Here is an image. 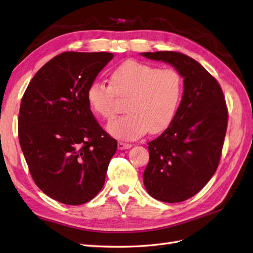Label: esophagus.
Listing matches in <instances>:
<instances>
[{
	"instance_id": "34e87169",
	"label": "esophagus",
	"mask_w": 253,
	"mask_h": 253,
	"mask_svg": "<svg viewBox=\"0 0 253 253\" xmlns=\"http://www.w3.org/2000/svg\"><path fill=\"white\" fill-rule=\"evenodd\" d=\"M131 147H132L131 143H126V142H122V141L118 142V149L119 150H126V149H129Z\"/></svg>"
}]
</instances>
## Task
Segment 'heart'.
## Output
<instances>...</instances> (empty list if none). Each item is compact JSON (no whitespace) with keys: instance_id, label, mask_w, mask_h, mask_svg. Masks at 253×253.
Here are the masks:
<instances>
[{"instance_id":"heart-1","label":"heart","mask_w":253,"mask_h":253,"mask_svg":"<svg viewBox=\"0 0 253 253\" xmlns=\"http://www.w3.org/2000/svg\"><path fill=\"white\" fill-rule=\"evenodd\" d=\"M182 92L183 79L176 70L126 60L112 72L111 85L92 82L86 98L92 112L104 119L114 116L118 98H128V113L112 120L107 131L116 138L133 140L148 129L159 133L171 124Z\"/></svg>"}]
</instances>
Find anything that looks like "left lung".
<instances>
[{"label":"left lung","instance_id":"obj_1","mask_svg":"<svg viewBox=\"0 0 253 253\" xmlns=\"http://www.w3.org/2000/svg\"><path fill=\"white\" fill-rule=\"evenodd\" d=\"M141 55L168 63L184 78L183 97L171 124L148 142L150 160L143 172V184L154 199L182 202L199 193L218 167L228 126L226 100L216 79L185 54Z\"/></svg>","mask_w":253,"mask_h":253}]
</instances>
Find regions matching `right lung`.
I'll return each instance as SVG.
<instances>
[{
    "label": "right lung",
    "mask_w": 253,
    "mask_h": 253,
    "mask_svg": "<svg viewBox=\"0 0 253 253\" xmlns=\"http://www.w3.org/2000/svg\"><path fill=\"white\" fill-rule=\"evenodd\" d=\"M113 57L107 52L61 53L34 76L21 100L19 141L31 175L45 195L68 206L98 195L117 150L86 98Z\"/></svg>",
    "instance_id": "obj_1"
}]
</instances>
